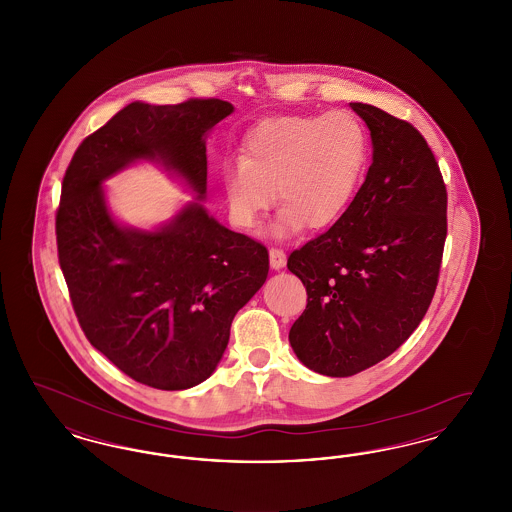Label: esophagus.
I'll use <instances>...</instances> for the list:
<instances>
[{
  "mask_svg": "<svg viewBox=\"0 0 512 512\" xmlns=\"http://www.w3.org/2000/svg\"><path fill=\"white\" fill-rule=\"evenodd\" d=\"M268 257H270V267L274 270H280V268L286 267V253L278 247H270L268 251Z\"/></svg>",
  "mask_w": 512,
  "mask_h": 512,
  "instance_id": "obj_1",
  "label": "esophagus"
}]
</instances>
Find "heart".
<instances>
[{
  "label": "heart",
  "mask_w": 512,
  "mask_h": 512,
  "mask_svg": "<svg viewBox=\"0 0 512 512\" xmlns=\"http://www.w3.org/2000/svg\"><path fill=\"white\" fill-rule=\"evenodd\" d=\"M368 153L365 126L351 111L267 119L245 136L240 161L222 169L230 219L240 230H255L276 190L282 205L272 228L276 238L303 226L326 230L351 205L365 176Z\"/></svg>",
  "instance_id": "b5f03b06"
}]
</instances>
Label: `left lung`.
<instances>
[{"label": "left lung", "instance_id": "left-lung-1", "mask_svg": "<svg viewBox=\"0 0 512 512\" xmlns=\"http://www.w3.org/2000/svg\"><path fill=\"white\" fill-rule=\"evenodd\" d=\"M349 105L370 130L372 165L343 217L288 257L307 290L293 353L332 378L384 361L418 328L447 236V192L422 134L374 105Z\"/></svg>", "mask_w": 512, "mask_h": 512}]
</instances>
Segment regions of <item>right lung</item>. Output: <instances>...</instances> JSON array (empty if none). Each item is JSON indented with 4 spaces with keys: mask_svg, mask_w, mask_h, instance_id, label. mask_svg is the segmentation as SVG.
Instances as JSON below:
<instances>
[{
    "mask_svg": "<svg viewBox=\"0 0 512 512\" xmlns=\"http://www.w3.org/2000/svg\"><path fill=\"white\" fill-rule=\"evenodd\" d=\"M232 111L222 99L134 101L78 146L63 178L55 234L74 313L99 353L157 390L207 380L236 313L267 280V247L201 205L205 136ZM138 160L159 162L196 194L155 231L121 225L100 188Z\"/></svg>",
    "mask_w": 512,
    "mask_h": 512,
    "instance_id": "add662e5",
    "label": "right lung"
}]
</instances>
